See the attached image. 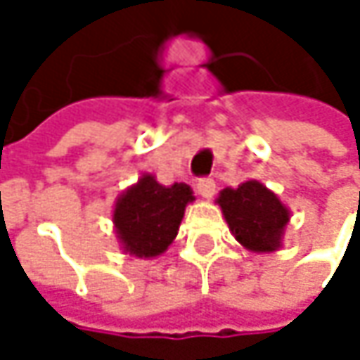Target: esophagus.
I'll use <instances>...</instances> for the list:
<instances>
[{"instance_id":"esophagus-1","label":"esophagus","mask_w":360,"mask_h":360,"mask_svg":"<svg viewBox=\"0 0 360 360\" xmlns=\"http://www.w3.org/2000/svg\"><path fill=\"white\" fill-rule=\"evenodd\" d=\"M197 191H199L202 199H211L215 195V180L213 178H201L197 182Z\"/></svg>"}]
</instances>
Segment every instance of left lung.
<instances>
[{
    "label": "left lung",
    "mask_w": 360,
    "mask_h": 360,
    "mask_svg": "<svg viewBox=\"0 0 360 360\" xmlns=\"http://www.w3.org/2000/svg\"><path fill=\"white\" fill-rule=\"evenodd\" d=\"M217 202L243 247L255 252H269L280 247L290 213L261 182L248 180L238 188H224Z\"/></svg>",
    "instance_id": "1"
}]
</instances>
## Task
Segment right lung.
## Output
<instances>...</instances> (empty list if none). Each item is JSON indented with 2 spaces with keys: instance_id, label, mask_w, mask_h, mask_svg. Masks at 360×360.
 Returning a JSON list of instances; mask_svg holds the SVG:
<instances>
[{
  "instance_id": "1",
  "label": "right lung",
  "mask_w": 360,
  "mask_h": 360,
  "mask_svg": "<svg viewBox=\"0 0 360 360\" xmlns=\"http://www.w3.org/2000/svg\"><path fill=\"white\" fill-rule=\"evenodd\" d=\"M195 201L191 186H161L153 176H143L128 188L113 211V224L124 250L136 257H158L178 234L184 209Z\"/></svg>"
}]
</instances>
